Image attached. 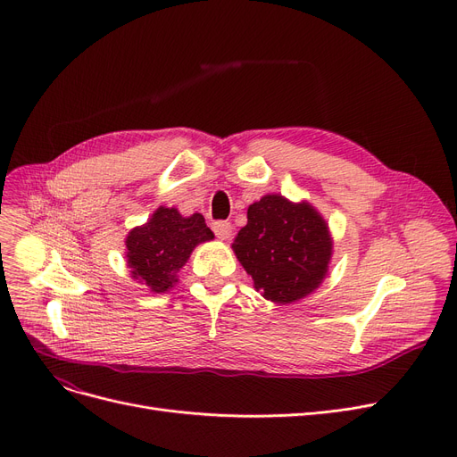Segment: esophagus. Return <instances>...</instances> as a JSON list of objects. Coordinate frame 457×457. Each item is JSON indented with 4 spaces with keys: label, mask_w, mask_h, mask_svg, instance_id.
<instances>
[{
    "label": "esophagus",
    "mask_w": 457,
    "mask_h": 457,
    "mask_svg": "<svg viewBox=\"0 0 457 457\" xmlns=\"http://www.w3.org/2000/svg\"><path fill=\"white\" fill-rule=\"evenodd\" d=\"M212 231H214L216 237L222 238V241H228V238H229L231 233H233V226H231V222L220 220V222H214V224H212Z\"/></svg>",
    "instance_id": "34e87169"
}]
</instances>
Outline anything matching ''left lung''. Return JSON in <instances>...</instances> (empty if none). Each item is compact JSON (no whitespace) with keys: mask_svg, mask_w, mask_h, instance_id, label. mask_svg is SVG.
Here are the masks:
<instances>
[{"mask_svg":"<svg viewBox=\"0 0 457 457\" xmlns=\"http://www.w3.org/2000/svg\"><path fill=\"white\" fill-rule=\"evenodd\" d=\"M233 252L262 296L293 303L324 281L333 243L313 205L267 195L248 207V224L237 233Z\"/></svg>","mask_w":457,"mask_h":457,"instance_id":"1","label":"left lung"}]
</instances>
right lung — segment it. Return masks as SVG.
<instances>
[{"label":"right lung","mask_w":457,"mask_h":457,"mask_svg":"<svg viewBox=\"0 0 457 457\" xmlns=\"http://www.w3.org/2000/svg\"><path fill=\"white\" fill-rule=\"evenodd\" d=\"M212 238L200 212L183 216L176 207L161 205L146 224L133 228L126 237L131 278L155 295L166 293L178 283V272L192 250Z\"/></svg>","instance_id":"obj_1"}]
</instances>
